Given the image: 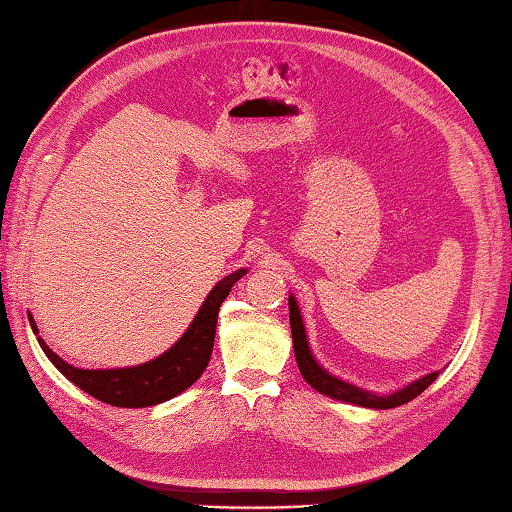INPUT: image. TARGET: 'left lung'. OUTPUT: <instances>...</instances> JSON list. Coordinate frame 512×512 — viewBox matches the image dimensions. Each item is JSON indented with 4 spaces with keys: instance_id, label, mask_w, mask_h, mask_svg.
I'll list each match as a JSON object with an SVG mask.
<instances>
[{
    "instance_id": "left-lung-1",
    "label": "left lung",
    "mask_w": 512,
    "mask_h": 512,
    "mask_svg": "<svg viewBox=\"0 0 512 512\" xmlns=\"http://www.w3.org/2000/svg\"><path fill=\"white\" fill-rule=\"evenodd\" d=\"M288 306H290L292 346H294V357H297L299 371L303 375V380H306L312 389L324 393V396H328V398L351 402V405L366 407V409H393V407H400V405H405V402L418 398L420 393H423L429 384L438 378V371L427 373L425 378L409 382L407 387H402L393 393H373V391H366L362 387H355V384L337 378V375L326 371L324 366L315 360V355H312L310 344H308V333H306V326H303L299 303L292 297V294L288 299Z\"/></svg>"
}]
</instances>
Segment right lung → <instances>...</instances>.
<instances>
[{
  "instance_id": "obj_1",
  "label": "right lung",
  "mask_w": 512,
  "mask_h": 512,
  "mask_svg": "<svg viewBox=\"0 0 512 512\" xmlns=\"http://www.w3.org/2000/svg\"><path fill=\"white\" fill-rule=\"evenodd\" d=\"M245 274L247 270L242 267V270L231 272L222 281L215 283V288L204 299L200 310H197L191 326L186 328V333L166 353H161L150 362L125 366V369H78V366H71L60 355L53 353L44 344L42 337H38V326H35L31 315L29 324L35 337H38V344L44 355L78 389H83L92 398L114 407H152L179 396V393L186 391L204 373L206 364L211 360L215 326H218V310L222 301L229 297L233 285Z\"/></svg>"
}]
</instances>
